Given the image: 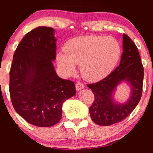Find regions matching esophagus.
I'll return each instance as SVG.
<instances>
[{
	"label": "esophagus",
	"instance_id": "esophagus-1",
	"mask_svg": "<svg viewBox=\"0 0 153 153\" xmlns=\"http://www.w3.org/2000/svg\"><path fill=\"white\" fill-rule=\"evenodd\" d=\"M75 88H76L77 91H80V90H82V88H84L85 86H84V85L82 83V82H77L76 85H75Z\"/></svg>",
	"mask_w": 153,
	"mask_h": 153
}]
</instances>
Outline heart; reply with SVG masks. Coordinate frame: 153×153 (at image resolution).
Here are the masks:
<instances>
[{
  "mask_svg": "<svg viewBox=\"0 0 153 153\" xmlns=\"http://www.w3.org/2000/svg\"><path fill=\"white\" fill-rule=\"evenodd\" d=\"M65 52L57 54V61L67 75L75 71L76 64L85 80L96 82L108 76L114 71L121 56L119 42L112 36H80L68 40Z\"/></svg>",
  "mask_w": 153,
  "mask_h": 153,
  "instance_id": "heart-1",
  "label": "heart"
}]
</instances>
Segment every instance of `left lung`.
I'll list each match as a JSON object with an SVG mask.
<instances>
[{
  "label": "left lung",
  "instance_id": "left-lung-1",
  "mask_svg": "<svg viewBox=\"0 0 153 153\" xmlns=\"http://www.w3.org/2000/svg\"><path fill=\"white\" fill-rule=\"evenodd\" d=\"M122 37L123 52L119 65L102 80L88 85L95 96L89 113L93 122L100 126L122 122L130 114L141 99L144 77L141 58L132 40L126 34ZM123 82L131 88V94L125 102H119L114 95L117 87Z\"/></svg>",
  "mask_w": 153,
  "mask_h": 153
}]
</instances>
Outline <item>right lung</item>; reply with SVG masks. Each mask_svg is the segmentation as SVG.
I'll return each mask as SVG.
<instances>
[{
	"label": "right lung",
	"mask_w": 153,
	"mask_h": 153,
	"mask_svg": "<svg viewBox=\"0 0 153 153\" xmlns=\"http://www.w3.org/2000/svg\"><path fill=\"white\" fill-rule=\"evenodd\" d=\"M54 29L40 26L27 33L17 47L10 71L9 91L16 111L36 127H52L62 118L65 101L76 94L75 83L59 78Z\"/></svg>",
	"instance_id": "obj_1"
}]
</instances>
